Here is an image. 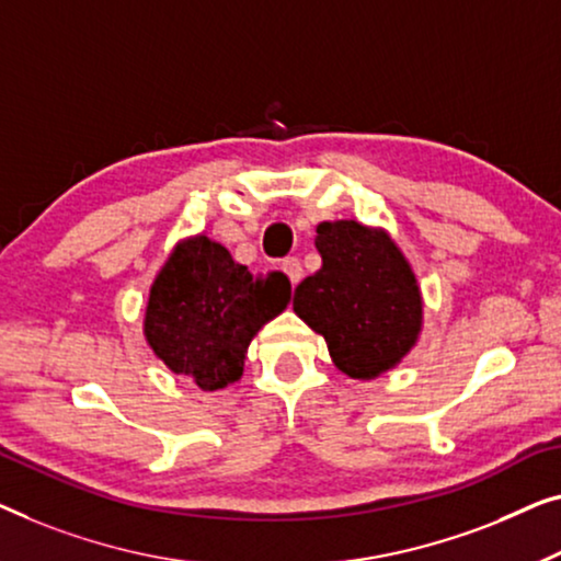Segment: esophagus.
Wrapping results in <instances>:
<instances>
[{
	"instance_id": "obj_1",
	"label": "esophagus",
	"mask_w": 561,
	"mask_h": 561,
	"mask_svg": "<svg viewBox=\"0 0 561 561\" xmlns=\"http://www.w3.org/2000/svg\"><path fill=\"white\" fill-rule=\"evenodd\" d=\"M282 270H284V274H287L291 284H297L299 279H302V264H299V259H295V256L284 259Z\"/></svg>"
}]
</instances>
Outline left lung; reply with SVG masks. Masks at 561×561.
I'll return each mask as SVG.
<instances>
[{
  "mask_svg": "<svg viewBox=\"0 0 561 561\" xmlns=\"http://www.w3.org/2000/svg\"><path fill=\"white\" fill-rule=\"evenodd\" d=\"M314 247L322 266L295 289L297 318L325 337L348 378L370 381L397 368L424 328V297L404 251L386 228L358 220H322Z\"/></svg>",
  "mask_w": 561,
  "mask_h": 561,
  "instance_id": "obj_1",
  "label": "left lung"
}]
</instances>
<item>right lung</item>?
Wrapping results in <instances>:
<instances>
[{
	"mask_svg": "<svg viewBox=\"0 0 561 561\" xmlns=\"http://www.w3.org/2000/svg\"><path fill=\"white\" fill-rule=\"evenodd\" d=\"M291 284L284 272L254 274L208 233L178 241L149 287L141 333L154 358L201 391L243 376L249 345L284 312Z\"/></svg>",
	"mask_w": 561,
	"mask_h": 561,
	"instance_id": "1",
	"label": "right lung"
}]
</instances>
